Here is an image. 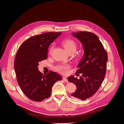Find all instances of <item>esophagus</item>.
<instances>
[{"mask_svg": "<svg viewBox=\"0 0 124 124\" xmlns=\"http://www.w3.org/2000/svg\"><path fill=\"white\" fill-rule=\"evenodd\" d=\"M63 80L65 82H68V80H67V78L66 77H63Z\"/></svg>", "mask_w": 124, "mask_h": 124, "instance_id": "1", "label": "esophagus"}]
</instances>
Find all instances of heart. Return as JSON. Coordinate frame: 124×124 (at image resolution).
Wrapping results in <instances>:
<instances>
[{
    "label": "heart",
    "instance_id": "obj_1",
    "mask_svg": "<svg viewBox=\"0 0 124 124\" xmlns=\"http://www.w3.org/2000/svg\"><path fill=\"white\" fill-rule=\"evenodd\" d=\"M62 45L64 49L66 50L68 54L74 53L76 51L77 49V44L73 39H69L64 40L62 42ZM54 46H52L50 49H49V53H51L53 51ZM70 68V66L69 64H60L55 67L56 71L58 73L66 75L68 73V70Z\"/></svg>",
    "mask_w": 124,
    "mask_h": 124
}]
</instances>
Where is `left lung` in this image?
Wrapping results in <instances>:
<instances>
[{"label":"left lung","mask_w":124,"mask_h":124,"mask_svg":"<svg viewBox=\"0 0 124 124\" xmlns=\"http://www.w3.org/2000/svg\"><path fill=\"white\" fill-rule=\"evenodd\" d=\"M82 44L84 54L78 66L76 75L81 73L79 79L70 76L68 81L76 86L71 96L82 100L93 95L102 84L106 72L107 54L98 36L87 32L79 31L72 33ZM78 73V74L77 73Z\"/></svg>","instance_id":"left-lung-1"}]
</instances>
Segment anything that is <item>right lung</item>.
Returning <instances> with one entry per match:
<instances>
[{
    "mask_svg": "<svg viewBox=\"0 0 124 124\" xmlns=\"http://www.w3.org/2000/svg\"><path fill=\"white\" fill-rule=\"evenodd\" d=\"M61 32H46L33 36L21 44L14 62L17 80L27 97L35 101H42L51 94L53 85L62 80L59 74L50 71L43 75L39 71V62L46 60L48 49Z\"/></svg>",
    "mask_w": 124,
    "mask_h": 124,
    "instance_id": "right-lung-1",
    "label": "right lung"
}]
</instances>
